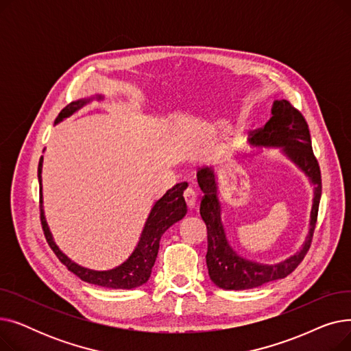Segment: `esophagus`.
I'll return each mask as SVG.
<instances>
[{"instance_id":"1","label":"esophagus","mask_w":351,"mask_h":351,"mask_svg":"<svg viewBox=\"0 0 351 351\" xmlns=\"http://www.w3.org/2000/svg\"><path fill=\"white\" fill-rule=\"evenodd\" d=\"M183 197H185V202L189 209H193L196 206V202H197V196L196 192L193 189H186L185 193H183Z\"/></svg>"}]
</instances>
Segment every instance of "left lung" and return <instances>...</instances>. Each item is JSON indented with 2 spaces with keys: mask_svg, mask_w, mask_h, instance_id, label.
Masks as SVG:
<instances>
[{
  "mask_svg": "<svg viewBox=\"0 0 351 351\" xmlns=\"http://www.w3.org/2000/svg\"><path fill=\"white\" fill-rule=\"evenodd\" d=\"M247 143L256 149L274 147L308 178L313 186V205L310 212L308 233L302 247L279 263L265 265L237 254L230 246L222 222V204L219 199V179L213 168L197 172L199 188L204 193L200 202V216L208 229L206 265L210 280L225 290H247L273 280L285 279L300 262L310 247L316 228L319 204L322 197V175L319 163L313 155L307 122L296 108L286 99H276L271 105V118L253 132ZM249 155V154H247Z\"/></svg>",
  "mask_w": 351,
  "mask_h": 351,
  "instance_id": "1",
  "label": "left lung"
}]
</instances>
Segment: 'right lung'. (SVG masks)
Returning <instances> with one entry per match:
<instances>
[{"label": "right lung", "mask_w": 351, "mask_h": 351, "mask_svg": "<svg viewBox=\"0 0 351 351\" xmlns=\"http://www.w3.org/2000/svg\"><path fill=\"white\" fill-rule=\"evenodd\" d=\"M101 99H104V97L101 94H95L88 98H81L78 101L71 102L68 106H65L61 110L58 118L55 119V125H58L64 119L78 112L80 109H82L92 101H101ZM43 165H44V156H41L40 165H38L41 223H43L44 234L49 247L53 250L55 254H57L58 259L68 267V270L72 271L73 274H77L81 280L86 283L97 285L106 289L131 290L145 285L147 280H149L152 267L155 265L156 256H158L162 234L172 225H175L176 222H179V220L185 217L188 212L186 202H185V197H183V192H185V189L188 188V183L186 182L178 183V185H175L169 191H166V193L155 202L149 215H147V219L139 236V241L134 252L128 256V259L125 262H122L114 269L94 270V269L84 267L71 261L53 241V236L47 223L44 202H43Z\"/></svg>", "instance_id": "obj_1"}]
</instances>
